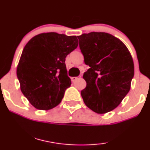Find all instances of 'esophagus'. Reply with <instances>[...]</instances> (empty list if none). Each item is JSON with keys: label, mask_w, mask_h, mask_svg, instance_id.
Instances as JSON below:
<instances>
[{"label": "esophagus", "mask_w": 150, "mask_h": 150, "mask_svg": "<svg viewBox=\"0 0 150 150\" xmlns=\"http://www.w3.org/2000/svg\"><path fill=\"white\" fill-rule=\"evenodd\" d=\"M81 77V76H79V77H71V81H72V82H74L75 81H76L77 79H80Z\"/></svg>", "instance_id": "34e87169"}]
</instances>
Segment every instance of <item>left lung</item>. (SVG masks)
<instances>
[{"label": "left lung", "mask_w": 150, "mask_h": 150, "mask_svg": "<svg viewBox=\"0 0 150 150\" xmlns=\"http://www.w3.org/2000/svg\"><path fill=\"white\" fill-rule=\"evenodd\" d=\"M78 38L85 63L90 67L83 74L87 85L81 96L90 110L107 113L129 92L134 74L133 59L123 42L112 34L90 32Z\"/></svg>", "instance_id": "left-lung-1"}]
</instances>
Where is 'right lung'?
<instances>
[{"label": "right lung", "mask_w": 150, "mask_h": 150, "mask_svg": "<svg viewBox=\"0 0 150 150\" xmlns=\"http://www.w3.org/2000/svg\"><path fill=\"white\" fill-rule=\"evenodd\" d=\"M78 45L76 36L49 32L36 35L25 46L16 74L21 92L35 108L51 110L61 102L71 83L65 58Z\"/></svg>", "instance_id": "right-lung-1"}]
</instances>
